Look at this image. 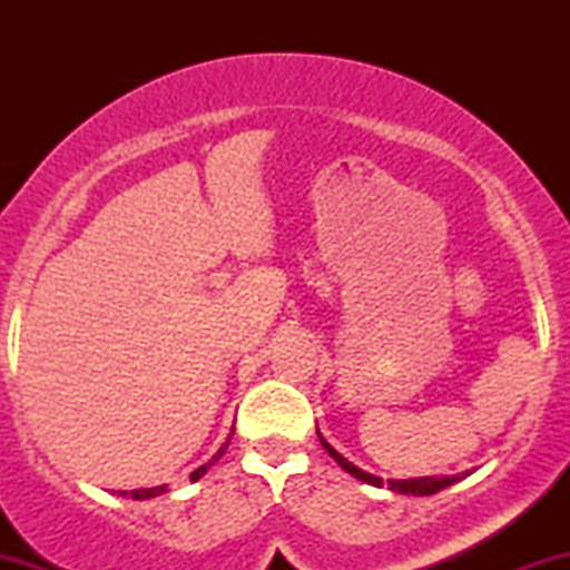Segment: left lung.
I'll return each instance as SVG.
<instances>
[{"mask_svg": "<svg viewBox=\"0 0 570 570\" xmlns=\"http://www.w3.org/2000/svg\"><path fill=\"white\" fill-rule=\"evenodd\" d=\"M316 434H318V440H322V444H324L326 453H330L332 458H335L340 469H345V472L356 476V480L367 482V485H375V488H381V485H383L381 476H377V474H370V472H364V469H358L356 463H351L348 458L340 455L337 450L332 448V444L324 440L322 431L316 429ZM472 472H474V469H472ZM472 472L453 474V476H410V480H389V482H385V485H389V490H394V493H402V495H434V493H440V490L450 488V485H455V482H461L463 476H469Z\"/></svg>", "mask_w": 570, "mask_h": 570, "instance_id": "obj_1", "label": "left lung"}]
</instances>
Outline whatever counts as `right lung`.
Wrapping results in <instances>:
<instances>
[{
	"mask_svg": "<svg viewBox=\"0 0 570 570\" xmlns=\"http://www.w3.org/2000/svg\"><path fill=\"white\" fill-rule=\"evenodd\" d=\"M233 429H235V426H233ZM230 436H233V434H230ZM230 436H227V442L222 444V448L217 450V455H214L212 461H208V463H203V466H198V469H195L193 474H189V480H193V482H198L200 476L206 474L208 469L214 466V461H219V458L225 455L227 444H230ZM163 493H168V485H158V488H141V490H130V493H128V490H120V495H130V499H136V501H147V499H155V495H163Z\"/></svg>",
	"mask_w": 570,
	"mask_h": 570,
	"instance_id": "1",
	"label": "right lung"
}]
</instances>
